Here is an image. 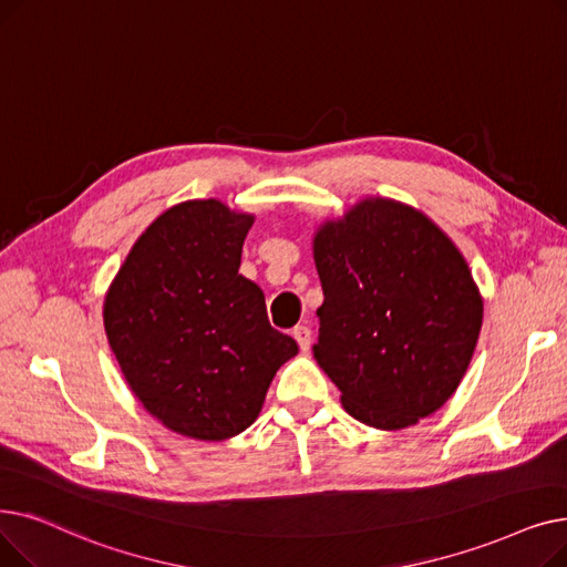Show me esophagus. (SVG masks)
Wrapping results in <instances>:
<instances>
[{"instance_id":"34e87169","label":"esophagus","mask_w":567,"mask_h":567,"mask_svg":"<svg viewBox=\"0 0 567 567\" xmlns=\"http://www.w3.org/2000/svg\"><path fill=\"white\" fill-rule=\"evenodd\" d=\"M292 339L298 341L302 353H307V350L311 348V330H309L307 326H298V328H295V330H292Z\"/></svg>"}]
</instances>
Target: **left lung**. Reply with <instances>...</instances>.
Wrapping results in <instances>:
<instances>
[{
	"instance_id": "1",
	"label": "left lung",
	"mask_w": 567,
	"mask_h": 567,
	"mask_svg": "<svg viewBox=\"0 0 567 567\" xmlns=\"http://www.w3.org/2000/svg\"><path fill=\"white\" fill-rule=\"evenodd\" d=\"M326 300L313 358L355 420L403 429L460 388L482 298L454 241L422 212L364 198L313 237Z\"/></svg>"
}]
</instances>
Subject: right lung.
I'll return each instance as SVG.
<instances>
[{"label":"right lung","instance_id":"add662e5","mask_svg":"<svg viewBox=\"0 0 567 567\" xmlns=\"http://www.w3.org/2000/svg\"><path fill=\"white\" fill-rule=\"evenodd\" d=\"M254 224L221 200L161 214L107 288L103 326L120 369L161 424L224 441L254 424L298 343L269 326L262 290L241 277Z\"/></svg>","mask_w":567,"mask_h":567}]
</instances>
